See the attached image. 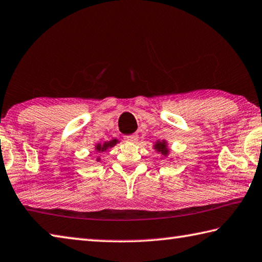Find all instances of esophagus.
Instances as JSON below:
<instances>
[{
  "label": "esophagus",
  "mask_w": 262,
  "mask_h": 262,
  "mask_svg": "<svg viewBox=\"0 0 262 262\" xmlns=\"http://www.w3.org/2000/svg\"><path fill=\"white\" fill-rule=\"evenodd\" d=\"M124 140L126 141V143H136L137 140H138V135H131V136H126Z\"/></svg>",
  "instance_id": "obj_1"
}]
</instances>
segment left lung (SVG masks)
I'll return each mask as SVG.
<instances>
[{"label": "left lung", "mask_w": 262, "mask_h": 262, "mask_svg": "<svg viewBox=\"0 0 262 262\" xmlns=\"http://www.w3.org/2000/svg\"><path fill=\"white\" fill-rule=\"evenodd\" d=\"M153 148L157 150L158 153L161 154L163 158H167L169 153H170V148H169L168 141L166 139L155 141V143L153 144Z\"/></svg>", "instance_id": "obj_1"}]
</instances>
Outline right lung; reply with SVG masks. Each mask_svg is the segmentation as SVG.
<instances>
[{"label": "right lung", "instance_id": "obj_1", "mask_svg": "<svg viewBox=\"0 0 262 262\" xmlns=\"http://www.w3.org/2000/svg\"><path fill=\"white\" fill-rule=\"evenodd\" d=\"M119 143V140L118 139H112V140H107V141H104V143H98V144H95V147H94V149H95V152L96 153H103V152H105V150L107 149H109V148H112V147H114L115 145L116 144H118ZM100 157L99 158H96V161H100Z\"/></svg>", "mask_w": 262, "mask_h": 262}]
</instances>
